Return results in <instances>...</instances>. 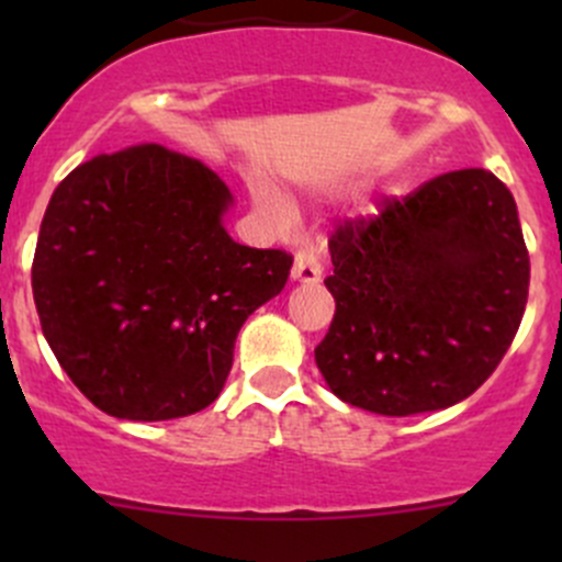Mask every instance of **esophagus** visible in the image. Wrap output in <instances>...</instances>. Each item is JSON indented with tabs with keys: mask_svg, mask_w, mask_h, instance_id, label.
<instances>
[{
	"mask_svg": "<svg viewBox=\"0 0 562 562\" xmlns=\"http://www.w3.org/2000/svg\"><path fill=\"white\" fill-rule=\"evenodd\" d=\"M291 277L296 282H310V285H313V282H321L323 269L313 249H296V255H293Z\"/></svg>",
	"mask_w": 562,
	"mask_h": 562,
	"instance_id": "34e87169",
	"label": "esophagus"
}]
</instances>
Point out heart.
I'll list each match as a JSON object with an SVG mask.
<instances>
[{
    "label": "heart",
    "mask_w": 562,
    "mask_h": 562,
    "mask_svg": "<svg viewBox=\"0 0 562 562\" xmlns=\"http://www.w3.org/2000/svg\"><path fill=\"white\" fill-rule=\"evenodd\" d=\"M255 203H258L260 212H263L266 217L274 220V223H288V217H291L285 201H282L277 192H271L269 187H258V190H255Z\"/></svg>",
    "instance_id": "heart-1"
}]
</instances>
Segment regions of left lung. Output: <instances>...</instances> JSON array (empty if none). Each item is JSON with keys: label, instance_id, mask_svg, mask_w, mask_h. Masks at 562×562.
I'll return each instance as SVG.
<instances>
[{"label": "left lung", "instance_id": "8db88e82", "mask_svg": "<svg viewBox=\"0 0 562 562\" xmlns=\"http://www.w3.org/2000/svg\"><path fill=\"white\" fill-rule=\"evenodd\" d=\"M317 370L348 405L413 416L473 394L522 323L530 258L508 187L484 168L424 181L334 228Z\"/></svg>", "mask_w": 562, "mask_h": 562}]
</instances>
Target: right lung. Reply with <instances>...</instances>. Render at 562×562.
Segmentation results:
<instances>
[{
    "instance_id": "right-lung-1",
    "label": "right lung",
    "mask_w": 562,
    "mask_h": 562,
    "mask_svg": "<svg viewBox=\"0 0 562 562\" xmlns=\"http://www.w3.org/2000/svg\"><path fill=\"white\" fill-rule=\"evenodd\" d=\"M225 181L135 144L81 162L45 209L32 291L61 370L94 407L166 422L212 405L236 334L285 288L293 255L236 245Z\"/></svg>"
}]
</instances>
